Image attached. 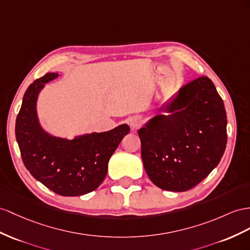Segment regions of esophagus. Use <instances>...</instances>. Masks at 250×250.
Masks as SVG:
<instances>
[{"mask_svg":"<svg viewBox=\"0 0 250 250\" xmlns=\"http://www.w3.org/2000/svg\"><path fill=\"white\" fill-rule=\"evenodd\" d=\"M142 123H143V119H142V117H139V116H133L129 120L130 126H131V129L133 131L134 130H137L138 127L142 125Z\"/></svg>","mask_w":250,"mask_h":250,"instance_id":"1","label":"esophagus"}]
</instances>
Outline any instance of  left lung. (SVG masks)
<instances>
[{
  "label": "left lung",
  "instance_id": "left-lung-1",
  "mask_svg": "<svg viewBox=\"0 0 250 250\" xmlns=\"http://www.w3.org/2000/svg\"><path fill=\"white\" fill-rule=\"evenodd\" d=\"M138 135L146 174L155 186L183 192L207 177L225 152L227 116L208 77L184 85Z\"/></svg>",
  "mask_w": 250,
  "mask_h": 250
}]
</instances>
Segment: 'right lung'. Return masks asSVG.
I'll return each instance as SVG.
<instances>
[{"label":"right lung","mask_w":250,"mask_h":250,"mask_svg":"<svg viewBox=\"0 0 250 250\" xmlns=\"http://www.w3.org/2000/svg\"><path fill=\"white\" fill-rule=\"evenodd\" d=\"M58 73H47L34 81L24 94L16 120V138L25 167L37 181L62 196H78L97 189L104 182L107 164L127 125L76 136L69 140L43 130L37 114V100L45 83Z\"/></svg>","instance_id":"1"}]
</instances>
